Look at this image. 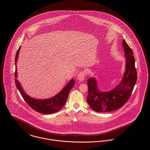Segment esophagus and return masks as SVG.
Returning a JSON list of instances; mask_svg holds the SVG:
<instances>
[{
    "mask_svg": "<svg viewBox=\"0 0 150 150\" xmlns=\"http://www.w3.org/2000/svg\"><path fill=\"white\" fill-rule=\"evenodd\" d=\"M85 77H86V73L84 71H80L77 76V79L79 80V81H83L84 79H85Z\"/></svg>",
    "mask_w": 150,
    "mask_h": 150,
    "instance_id": "esophagus-1",
    "label": "esophagus"
}]
</instances>
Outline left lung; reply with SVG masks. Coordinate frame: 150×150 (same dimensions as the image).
<instances>
[{"label": "left lung", "mask_w": 150, "mask_h": 150, "mask_svg": "<svg viewBox=\"0 0 150 150\" xmlns=\"http://www.w3.org/2000/svg\"><path fill=\"white\" fill-rule=\"evenodd\" d=\"M122 46L125 57V71L120 84L112 89L101 91L98 86L95 78L88 79V95L87 102L90 107L96 112H110L123 106L130 98L137 81V72L133 52L125 40Z\"/></svg>", "instance_id": "8db88e82"}]
</instances>
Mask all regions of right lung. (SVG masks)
<instances>
[{
    "mask_svg": "<svg viewBox=\"0 0 150 150\" xmlns=\"http://www.w3.org/2000/svg\"><path fill=\"white\" fill-rule=\"evenodd\" d=\"M21 46L18 48L15 58L16 64V72H15V83L16 85L20 91L24 100L29 105V106L35 110L36 111L40 113L45 114H52L59 111L66 102L69 93L71 89L74 85V80L73 79L66 85L64 88L55 96L45 99H37L33 98L26 93L22 87L21 83L17 80V61L18 60L19 52Z\"/></svg>",
    "mask_w": 150,
    "mask_h": 150,
    "instance_id": "1",
    "label": "right lung"
}]
</instances>
